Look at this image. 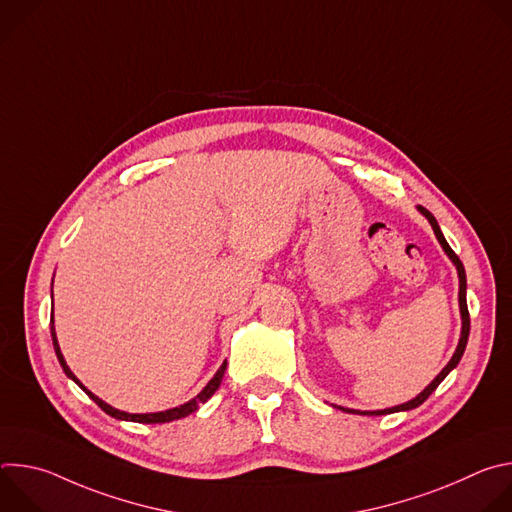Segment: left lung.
I'll return each mask as SVG.
<instances>
[{
    "label": "left lung",
    "mask_w": 512,
    "mask_h": 512,
    "mask_svg": "<svg viewBox=\"0 0 512 512\" xmlns=\"http://www.w3.org/2000/svg\"><path fill=\"white\" fill-rule=\"evenodd\" d=\"M419 210L427 216V221L431 223V227H433V233H435V237H437V241L442 243V247H444V251L448 253V257L454 261V265L458 267V275H460V312H462V336H460V344H458V348H456V352H454V356H452V360L446 364V369L437 375L427 387H425V391L423 393H419L415 399H411L409 403H403V405H397V407H391V409H383V411H369V415H387V413H395V411H409V409H415V407H419L435 389H437V385H440L446 377H448V373L456 367V364L460 362V358H462V354H464V350H466V344H468V334H470V312H468V304H466V271H464V265H462V261H460V257L452 251V247L448 245V241H446V237L442 235V231H440V225H437V221L433 218V214L427 210V208H423V206H419ZM338 409H342V407H338ZM342 411H346V413H356V411H350V409H342Z\"/></svg>",
    "instance_id": "8db88e82"
}]
</instances>
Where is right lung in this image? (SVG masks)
Instances as JSON below:
<instances>
[{
    "instance_id": "add662e5",
    "label": "right lung",
    "mask_w": 512,
    "mask_h": 512,
    "mask_svg": "<svg viewBox=\"0 0 512 512\" xmlns=\"http://www.w3.org/2000/svg\"><path fill=\"white\" fill-rule=\"evenodd\" d=\"M50 334H52V344H54V352H56V356H58V360H60V367H62V371L66 373V377H70L72 381H75L107 415H111V417H115V419H125V421H137V423H166V421H174V419H182V417H186V415H190V413H194L202 403H206L212 395H214V391L218 389V385H221V381H223V375H225V369H227V360L223 362V367L216 371V375L210 379V383L202 389V393H198L192 401H188V403H184V405H180V407H174V409H168V411H160V413H145V415H137V413H125V411H119V409H113L111 405H107L105 401H101L99 397H95L89 389H85L83 385H81V381L72 375V371L66 367V362H64V358H62V352H60V348H58V342H56V334H54V326H52V320H50Z\"/></svg>"
}]
</instances>
